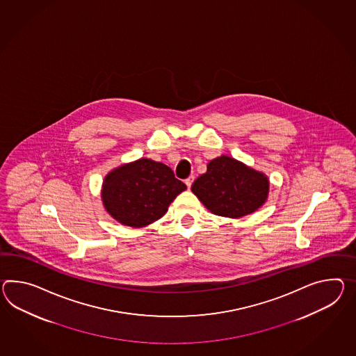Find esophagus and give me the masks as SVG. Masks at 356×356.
<instances>
[{
    "label": "esophagus",
    "mask_w": 356,
    "mask_h": 356,
    "mask_svg": "<svg viewBox=\"0 0 356 356\" xmlns=\"http://www.w3.org/2000/svg\"><path fill=\"white\" fill-rule=\"evenodd\" d=\"M193 181H194V176L191 175V176H189L186 180H185V184H186V186L191 189V184H193Z\"/></svg>",
    "instance_id": "obj_1"
}]
</instances>
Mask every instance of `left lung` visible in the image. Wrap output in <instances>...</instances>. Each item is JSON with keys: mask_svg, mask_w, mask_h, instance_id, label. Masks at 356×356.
Masks as SVG:
<instances>
[{"mask_svg": "<svg viewBox=\"0 0 356 356\" xmlns=\"http://www.w3.org/2000/svg\"><path fill=\"white\" fill-rule=\"evenodd\" d=\"M191 191L218 216H245L260 209L269 193V180L230 156H218L207 165V172L193 182Z\"/></svg>", "mask_w": 356, "mask_h": 356, "instance_id": "obj_1", "label": "left lung"}]
</instances>
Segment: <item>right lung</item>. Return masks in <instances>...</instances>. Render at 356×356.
I'll return each instance as SVG.
<instances>
[{
	"label": "right lung",
	"instance_id": "right-lung-1",
	"mask_svg": "<svg viewBox=\"0 0 356 356\" xmlns=\"http://www.w3.org/2000/svg\"><path fill=\"white\" fill-rule=\"evenodd\" d=\"M186 189L174 171L161 162L141 158L106 175L104 207L123 225L143 227L165 215L172 200Z\"/></svg>",
	"mask_w": 356,
	"mask_h": 356
}]
</instances>
